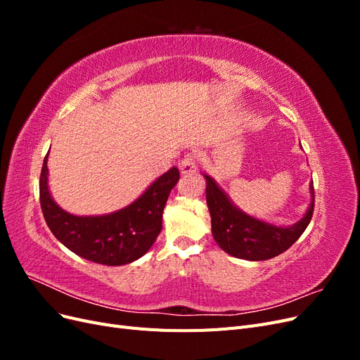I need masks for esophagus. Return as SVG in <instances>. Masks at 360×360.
I'll return each instance as SVG.
<instances>
[{"instance_id": "34e87169", "label": "esophagus", "mask_w": 360, "mask_h": 360, "mask_svg": "<svg viewBox=\"0 0 360 360\" xmlns=\"http://www.w3.org/2000/svg\"><path fill=\"white\" fill-rule=\"evenodd\" d=\"M179 169L181 174H191L197 171V159L193 155L184 156V159L179 163Z\"/></svg>"}]
</instances>
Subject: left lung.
I'll use <instances>...</instances> for the list:
<instances>
[{
  "label": "left lung",
  "instance_id": "1",
  "mask_svg": "<svg viewBox=\"0 0 360 360\" xmlns=\"http://www.w3.org/2000/svg\"><path fill=\"white\" fill-rule=\"evenodd\" d=\"M205 179V200L212 216V234L222 250L236 258L264 261L274 258L297 240L307 230L314 213V184H309L311 202L300 221L279 226L259 221L242 212L210 176Z\"/></svg>",
  "mask_w": 360,
  "mask_h": 360
}]
</instances>
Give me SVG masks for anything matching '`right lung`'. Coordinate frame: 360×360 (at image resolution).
Returning <instances> with one entry per match:
<instances>
[{"label":"right lung","mask_w":360,"mask_h":360,"mask_svg":"<svg viewBox=\"0 0 360 360\" xmlns=\"http://www.w3.org/2000/svg\"><path fill=\"white\" fill-rule=\"evenodd\" d=\"M49 155V151H48ZM48 155L40 172V205L52 234L72 252L97 264L123 266L143 257L162 230V213L180 172L162 174L138 200L110 214L76 216L52 200L48 186Z\"/></svg>","instance_id":"obj_1"}]
</instances>
